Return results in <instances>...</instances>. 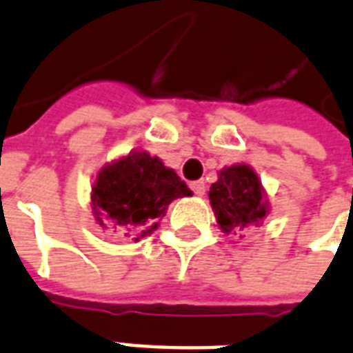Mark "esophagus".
Listing matches in <instances>:
<instances>
[{
    "label": "esophagus",
    "mask_w": 353,
    "mask_h": 353,
    "mask_svg": "<svg viewBox=\"0 0 353 353\" xmlns=\"http://www.w3.org/2000/svg\"><path fill=\"white\" fill-rule=\"evenodd\" d=\"M191 190H193V193L199 196H202L204 193H206V182L204 180H196V182H191Z\"/></svg>",
    "instance_id": "obj_1"
}]
</instances>
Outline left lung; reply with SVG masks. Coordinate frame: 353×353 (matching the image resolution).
<instances>
[{
  "instance_id": "8db88e82",
  "label": "left lung",
  "mask_w": 353,
  "mask_h": 353,
  "mask_svg": "<svg viewBox=\"0 0 353 353\" xmlns=\"http://www.w3.org/2000/svg\"><path fill=\"white\" fill-rule=\"evenodd\" d=\"M208 196L225 234L243 230L248 225H258L267 214L261 182L248 165L223 169L219 180L210 188Z\"/></svg>"
}]
</instances>
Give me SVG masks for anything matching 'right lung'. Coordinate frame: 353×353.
I'll return each mask as SVG.
<instances>
[{
  "label": "right lung",
  "mask_w": 353,
  "mask_h": 353,
  "mask_svg": "<svg viewBox=\"0 0 353 353\" xmlns=\"http://www.w3.org/2000/svg\"><path fill=\"white\" fill-rule=\"evenodd\" d=\"M190 195L191 190L173 169L139 151L101 169L92 188V204L103 228L114 225L145 237L158 228V217L165 214L169 202Z\"/></svg>",
  "instance_id": "right-lung-1"
}]
</instances>
